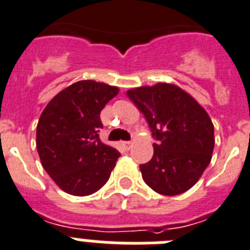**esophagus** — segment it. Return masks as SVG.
I'll list each match as a JSON object with an SVG mask.
<instances>
[{"label": "esophagus", "instance_id": "1", "mask_svg": "<svg viewBox=\"0 0 250 250\" xmlns=\"http://www.w3.org/2000/svg\"><path fill=\"white\" fill-rule=\"evenodd\" d=\"M122 146L125 151H129L132 148V142H122Z\"/></svg>", "mask_w": 250, "mask_h": 250}]
</instances>
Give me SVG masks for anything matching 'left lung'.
I'll use <instances>...</instances> for the list:
<instances>
[{"mask_svg":"<svg viewBox=\"0 0 250 250\" xmlns=\"http://www.w3.org/2000/svg\"><path fill=\"white\" fill-rule=\"evenodd\" d=\"M127 95L145 116L156 140L151 161L140 165L143 181L166 196L188 191L211 161L215 138L209 114L173 84L134 88Z\"/></svg>","mask_w":250,"mask_h":250,"instance_id":"1","label":"left lung"}]
</instances>
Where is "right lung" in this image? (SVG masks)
I'll return each mask as SVG.
<instances>
[{
  "label": "right lung",
  "mask_w": 250,
  "mask_h": 250,
  "mask_svg": "<svg viewBox=\"0 0 250 250\" xmlns=\"http://www.w3.org/2000/svg\"><path fill=\"white\" fill-rule=\"evenodd\" d=\"M117 86L82 80L56 94L36 127L40 161L56 185L75 196L94 194L108 181L121 156L99 140L101 112Z\"/></svg>",
  "instance_id": "add662e5"
}]
</instances>
